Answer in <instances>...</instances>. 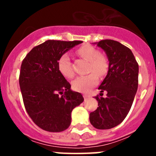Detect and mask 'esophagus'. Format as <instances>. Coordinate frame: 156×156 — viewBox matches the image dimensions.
Returning <instances> with one entry per match:
<instances>
[{
	"mask_svg": "<svg viewBox=\"0 0 156 156\" xmlns=\"http://www.w3.org/2000/svg\"><path fill=\"white\" fill-rule=\"evenodd\" d=\"M83 98H84L85 99H87V98H90V96L87 94H83Z\"/></svg>",
	"mask_w": 156,
	"mask_h": 156,
	"instance_id": "obj_1",
	"label": "esophagus"
}]
</instances>
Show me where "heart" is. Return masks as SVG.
Wrapping results in <instances>:
<instances>
[{"mask_svg":"<svg viewBox=\"0 0 156 156\" xmlns=\"http://www.w3.org/2000/svg\"><path fill=\"white\" fill-rule=\"evenodd\" d=\"M77 54L81 58L89 61L90 64L88 66L87 71L90 72V73L76 78L72 83V86L76 91L86 93L98 84V76H103L107 74L109 68V62L108 58L101 54L98 49L90 44L83 45L78 48ZM58 69L60 73L66 78L73 76L74 71L68 53H64L59 58Z\"/></svg>","mask_w":156,"mask_h":156,"instance_id":"heart-1","label":"heart"}]
</instances>
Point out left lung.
<instances>
[{
	"label": "left lung",
	"mask_w": 156,
	"mask_h": 156,
	"mask_svg": "<svg viewBox=\"0 0 156 156\" xmlns=\"http://www.w3.org/2000/svg\"><path fill=\"white\" fill-rule=\"evenodd\" d=\"M102 48L109 61L108 73L99 86L100 96L95 98L98 107L90 113V122L99 129L119 125L133 104L138 86L139 67L131 50L118 41L103 40L95 43ZM106 91L105 98L102 92Z\"/></svg>",
	"instance_id": "8db88e82"
}]
</instances>
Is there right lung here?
Wrapping results in <instances>:
<instances>
[{"instance_id": "1", "label": "right lung", "mask_w": 156, "mask_h": 156, "mask_svg": "<svg viewBox=\"0 0 156 156\" xmlns=\"http://www.w3.org/2000/svg\"><path fill=\"white\" fill-rule=\"evenodd\" d=\"M81 43L48 40L34 47L22 62L19 86L25 108L34 123L46 131L67 129L72 111L83 101L58 69L62 55Z\"/></svg>"}]
</instances>
